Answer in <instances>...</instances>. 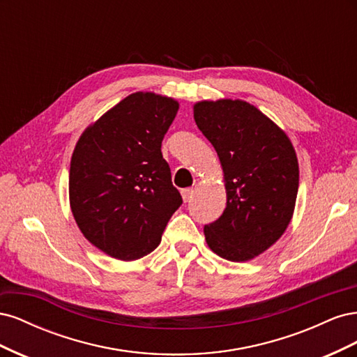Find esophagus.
Listing matches in <instances>:
<instances>
[{
  "label": "esophagus",
  "instance_id": "obj_1",
  "mask_svg": "<svg viewBox=\"0 0 357 357\" xmlns=\"http://www.w3.org/2000/svg\"><path fill=\"white\" fill-rule=\"evenodd\" d=\"M193 189H190V188H188V189H183L181 190V197H183V201L185 202H189L190 199H192V197H193Z\"/></svg>",
  "mask_w": 357,
  "mask_h": 357
}]
</instances>
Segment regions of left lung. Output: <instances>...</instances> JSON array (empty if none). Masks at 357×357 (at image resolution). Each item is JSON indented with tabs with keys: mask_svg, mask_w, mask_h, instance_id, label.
Masks as SVG:
<instances>
[{
	"mask_svg": "<svg viewBox=\"0 0 357 357\" xmlns=\"http://www.w3.org/2000/svg\"><path fill=\"white\" fill-rule=\"evenodd\" d=\"M193 117L218 152L228 199L220 218L204 226L205 240L223 259L248 261L283 235L294 214L299 186L294 146L245 101H201Z\"/></svg>",
	"mask_w": 357,
	"mask_h": 357,
	"instance_id": "1",
	"label": "left lung"
}]
</instances>
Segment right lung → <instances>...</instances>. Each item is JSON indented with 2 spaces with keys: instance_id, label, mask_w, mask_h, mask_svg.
Returning a JSON list of instances; mask_svg holds the SVG:
<instances>
[{
  "instance_id": "right-lung-1",
  "label": "right lung",
  "mask_w": 357,
  "mask_h": 357,
  "mask_svg": "<svg viewBox=\"0 0 357 357\" xmlns=\"http://www.w3.org/2000/svg\"><path fill=\"white\" fill-rule=\"evenodd\" d=\"M178 102L150 92L126 96L89 126L70 165V202L82 234L121 261L153 252L183 204L160 147Z\"/></svg>"
}]
</instances>
